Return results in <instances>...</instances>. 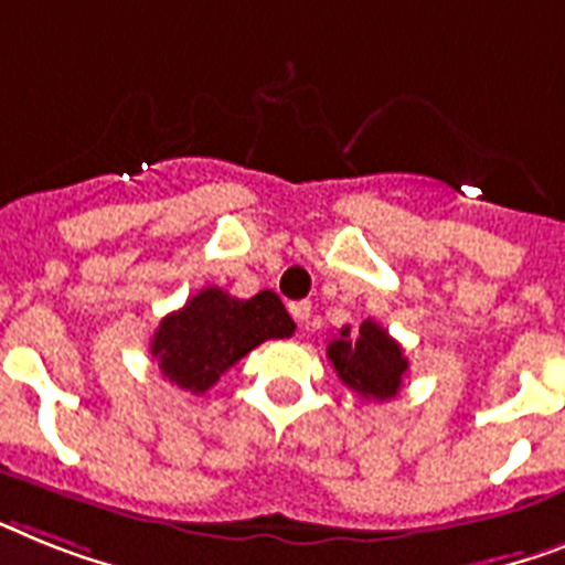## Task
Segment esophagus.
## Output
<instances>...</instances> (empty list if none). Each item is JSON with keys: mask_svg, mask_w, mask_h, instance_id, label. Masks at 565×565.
<instances>
[{"mask_svg": "<svg viewBox=\"0 0 565 565\" xmlns=\"http://www.w3.org/2000/svg\"><path fill=\"white\" fill-rule=\"evenodd\" d=\"M288 311H291V317L297 320V323H306V320H309V315H311V302L309 300H297V302H291V306H288Z\"/></svg>", "mask_w": 565, "mask_h": 565, "instance_id": "esophagus-1", "label": "esophagus"}]
</instances>
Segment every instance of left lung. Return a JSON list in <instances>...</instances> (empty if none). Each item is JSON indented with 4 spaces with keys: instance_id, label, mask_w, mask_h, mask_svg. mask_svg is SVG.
I'll use <instances>...</instances> for the list:
<instances>
[{
    "instance_id": "8db88e82",
    "label": "left lung",
    "mask_w": 565,
    "mask_h": 565,
    "mask_svg": "<svg viewBox=\"0 0 565 565\" xmlns=\"http://www.w3.org/2000/svg\"><path fill=\"white\" fill-rule=\"evenodd\" d=\"M326 355L340 381L366 401L395 398L409 366L398 340L390 338V332L375 320H363L358 334L343 326L326 349Z\"/></svg>"
}]
</instances>
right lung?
<instances>
[{
    "label": "right lung",
    "instance_id": "1",
    "mask_svg": "<svg viewBox=\"0 0 565 565\" xmlns=\"http://www.w3.org/2000/svg\"><path fill=\"white\" fill-rule=\"evenodd\" d=\"M291 334V315L274 291L239 300L210 286L158 323L149 352L170 384L202 395L250 349Z\"/></svg>",
    "mask_w": 565,
    "mask_h": 565
}]
</instances>
